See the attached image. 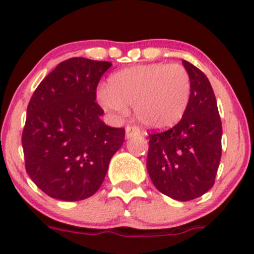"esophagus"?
Instances as JSON below:
<instances>
[{"instance_id":"34e87169","label":"esophagus","mask_w":254,"mask_h":254,"mask_svg":"<svg viewBox=\"0 0 254 254\" xmlns=\"http://www.w3.org/2000/svg\"><path fill=\"white\" fill-rule=\"evenodd\" d=\"M136 134H139L138 127H136V126H129V125L126 127V137H127V138H129V137L132 136H136Z\"/></svg>"}]
</instances>
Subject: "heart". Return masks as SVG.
Here are the masks:
<instances>
[{"label": "heart", "mask_w": 254, "mask_h": 254, "mask_svg": "<svg viewBox=\"0 0 254 254\" xmlns=\"http://www.w3.org/2000/svg\"><path fill=\"white\" fill-rule=\"evenodd\" d=\"M190 97V77L181 64H151L129 67L108 78L107 88L97 101L116 118L134 107L138 122L146 128L162 129L176 125L185 115Z\"/></svg>", "instance_id": "1"}]
</instances>
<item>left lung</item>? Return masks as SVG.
Returning a JSON list of instances; mask_svg holds the SVG:
<instances>
[{
    "instance_id": "left-lung-1",
    "label": "left lung",
    "mask_w": 254,
    "mask_h": 254,
    "mask_svg": "<svg viewBox=\"0 0 254 254\" xmlns=\"http://www.w3.org/2000/svg\"><path fill=\"white\" fill-rule=\"evenodd\" d=\"M190 77V97L180 122L149 134L147 171L157 190L177 201H190L214 185L222 154V122L206 74L182 61Z\"/></svg>"
}]
</instances>
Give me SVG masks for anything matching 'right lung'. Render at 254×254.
Listing matches in <instances>:
<instances>
[{"label":"right lung","mask_w":254,"mask_h":254,"mask_svg":"<svg viewBox=\"0 0 254 254\" xmlns=\"http://www.w3.org/2000/svg\"><path fill=\"white\" fill-rule=\"evenodd\" d=\"M111 62L73 57L38 84L22 132L26 172L46 194L81 201L98 190L125 128L105 125L96 89Z\"/></svg>","instance_id":"1"}]
</instances>
